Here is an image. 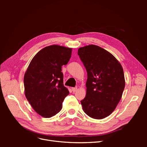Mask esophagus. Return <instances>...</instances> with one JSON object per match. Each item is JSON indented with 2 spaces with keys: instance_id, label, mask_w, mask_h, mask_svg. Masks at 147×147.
<instances>
[{
  "instance_id": "34e87169",
  "label": "esophagus",
  "mask_w": 147,
  "mask_h": 147,
  "mask_svg": "<svg viewBox=\"0 0 147 147\" xmlns=\"http://www.w3.org/2000/svg\"><path fill=\"white\" fill-rule=\"evenodd\" d=\"M72 90L73 92H75L77 90V88L75 87V88H72Z\"/></svg>"
}]
</instances>
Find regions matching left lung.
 <instances>
[{
	"label": "left lung",
	"mask_w": 147,
	"mask_h": 147,
	"mask_svg": "<svg viewBox=\"0 0 147 147\" xmlns=\"http://www.w3.org/2000/svg\"><path fill=\"white\" fill-rule=\"evenodd\" d=\"M78 55L88 74L83 110L92 118H105L121 99L125 87L122 65L112 54L94 45L80 48Z\"/></svg>",
	"instance_id": "8db88e82"
}]
</instances>
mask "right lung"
Masks as SVG:
<instances>
[{"label": "right lung", "mask_w": 147, "mask_h": 147, "mask_svg": "<svg viewBox=\"0 0 147 147\" xmlns=\"http://www.w3.org/2000/svg\"><path fill=\"white\" fill-rule=\"evenodd\" d=\"M72 51V48L57 45L46 47L34 56L26 71V97L35 112L44 118L58 113L69 94L63 84L62 66L68 63Z\"/></svg>", "instance_id": "right-lung-1"}]
</instances>
